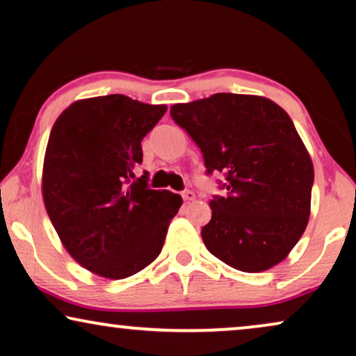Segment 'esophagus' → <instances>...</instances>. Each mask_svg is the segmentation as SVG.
<instances>
[{"mask_svg":"<svg viewBox=\"0 0 356 356\" xmlns=\"http://www.w3.org/2000/svg\"><path fill=\"white\" fill-rule=\"evenodd\" d=\"M181 196H183L184 201H193V199L196 197V194H194L191 189H184V191L181 193Z\"/></svg>","mask_w":356,"mask_h":356,"instance_id":"obj_1","label":"esophagus"}]
</instances>
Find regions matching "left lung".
I'll use <instances>...</instances> for the list:
<instances>
[{"instance_id":"obj_1","label":"left lung","mask_w":356,"mask_h":356,"mask_svg":"<svg viewBox=\"0 0 356 356\" xmlns=\"http://www.w3.org/2000/svg\"><path fill=\"white\" fill-rule=\"evenodd\" d=\"M201 149L223 196L202 227L209 251L233 269L262 272L293 250L309 218L313 162L284 108L257 95L216 94L170 108Z\"/></svg>"}]
</instances>
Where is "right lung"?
I'll list each match as a JSON object with an SVG mask.
<instances>
[{"label": "right lung", "mask_w": 356, "mask_h": 356, "mask_svg": "<svg viewBox=\"0 0 356 356\" xmlns=\"http://www.w3.org/2000/svg\"><path fill=\"white\" fill-rule=\"evenodd\" d=\"M167 111L113 94L77 100L53 124L43 162L48 217L67 252L105 279H126L162 251L183 199L136 178L140 140Z\"/></svg>", "instance_id": "right-lung-1"}]
</instances>
